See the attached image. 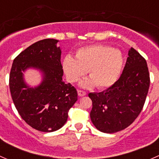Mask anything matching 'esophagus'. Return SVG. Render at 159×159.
I'll return each mask as SVG.
<instances>
[{
	"instance_id": "1",
	"label": "esophagus",
	"mask_w": 159,
	"mask_h": 159,
	"mask_svg": "<svg viewBox=\"0 0 159 159\" xmlns=\"http://www.w3.org/2000/svg\"><path fill=\"white\" fill-rule=\"evenodd\" d=\"M78 93L80 97H83V96H85L87 94V92L84 91H82V90H78Z\"/></svg>"
}]
</instances>
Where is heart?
<instances>
[{
	"instance_id": "1",
	"label": "heart",
	"mask_w": 159,
	"mask_h": 159,
	"mask_svg": "<svg viewBox=\"0 0 159 159\" xmlns=\"http://www.w3.org/2000/svg\"><path fill=\"white\" fill-rule=\"evenodd\" d=\"M62 65L70 81H78L88 70L90 79L83 81L81 85L85 88L95 85L97 89L104 90L118 81L124 65V57L119 50L98 44L78 49L75 59L66 56Z\"/></svg>"
}]
</instances>
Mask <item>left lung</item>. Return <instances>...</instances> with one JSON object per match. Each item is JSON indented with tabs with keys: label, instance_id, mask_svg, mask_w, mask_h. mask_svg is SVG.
<instances>
[{
	"label": "left lung",
	"instance_id": "1",
	"mask_svg": "<svg viewBox=\"0 0 159 159\" xmlns=\"http://www.w3.org/2000/svg\"><path fill=\"white\" fill-rule=\"evenodd\" d=\"M150 85L145 59L133 48L118 81L99 93H89L92 101L91 120L96 129L115 133L129 127L145 105Z\"/></svg>",
	"mask_w": 159,
	"mask_h": 159
}]
</instances>
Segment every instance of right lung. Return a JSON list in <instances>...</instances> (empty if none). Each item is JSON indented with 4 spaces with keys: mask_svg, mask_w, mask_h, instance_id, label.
<instances>
[{
    "mask_svg": "<svg viewBox=\"0 0 159 159\" xmlns=\"http://www.w3.org/2000/svg\"><path fill=\"white\" fill-rule=\"evenodd\" d=\"M57 40L43 39L34 43L14 58L9 86L12 100L22 119L33 129L43 132L58 130L67 121L68 111L78 100V91L62 80L60 48ZM34 66L44 72L43 83L28 88L22 70Z\"/></svg>",
    "mask_w": 159,
    "mask_h": 159,
    "instance_id": "add662e5",
    "label": "right lung"
}]
</instances>
